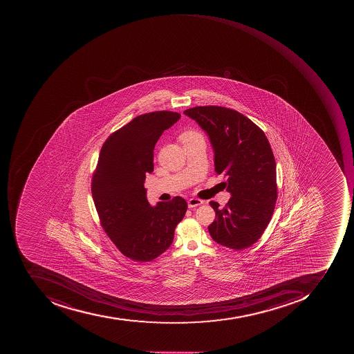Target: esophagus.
I'll use <instances>...</instances> for the list:
<instances>
[{
  "label": "esophagus",
  "mask_w": 354,
  "mask_h": 354,
  "mask_svg": "<svg viewBox=\"0 0 354 354\" xmlns=\"http://www.w3.org/2000/svg\"><path fill=\"white\" fill-rule=\"evenodd\" d=\"M201 204H203V201L196 199V198H192V199L188 200V207L189 208L196 207V206L201 205Z\"/></svg>",
  "instance_id": "esophagus-1"
}]
</instances>
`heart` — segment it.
Segmentation results:
<instances>
[{
    "label": "heart",
    "mask_w": 354,
    "mask_h": 354,
    "mask_svg": "<svg viewBox=\"0 0 354 354\" xmlns=\"http://www.w3.org/2000/svg\"><path fill=\"white\" fill-rule=\"evenodd\" d=\"M196 137H200L199 135L196 134L194 132H186L182 135V140L185 141L188 140V139L196 138Z\"/></svg>",
    "instance_id": "heart-1"
}]
</instances>
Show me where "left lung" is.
Instances as JSON below:
<instances>
[{
  "mask_svg": "<svg viewBox=\"0 0 354 354\" xmlns=\"http://www.w3.org/2000/svg\"><path fill=\"white\" fill-rule=\"evenodd\" d=\"M209 137L215 171L224 174L230 201L223 208L210 201L216 219L212 239L224 247L243 250L257 243L272 217L277 198V165L266 135L243 113L227 107L186 109Z\"/></svg>",
  "mask_w": 354,
  "mask_h": 354,
  "instance_id": "1",
  "label": "left lung"
}]
</instances>
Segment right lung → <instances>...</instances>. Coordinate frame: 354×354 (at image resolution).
Returning <instances> with one entry per match:
<instances>
[{"label": "right lung", "instance_id": "obj_1", "mask_svg": "<svg viewBox=\"0 0 354 354\" xmlns=\"http://www.w3.org/2000/svg\"><path fill=\"white\" fill-rule=\"evenodd\" d=\"M180 118V113L168 111L138 115L113 132L100 152L91 182L100 223L133 261H150L162 254L187 210L180 196L151 206L144 186L146 174L154 169L155 144Z\"/></svg>", "mask_w": 354, "mask_h": 354}]
</instances>
